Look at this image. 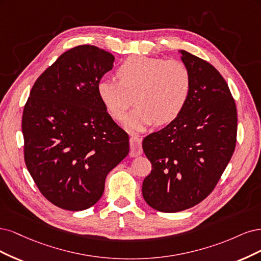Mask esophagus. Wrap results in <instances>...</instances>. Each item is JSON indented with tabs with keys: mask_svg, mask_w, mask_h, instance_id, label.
Wrapping results in <instances>:
<instances>
[{
	"mask_svg": "<svg viewBox=\"0 0 261 261\" xmlns=\"http://www.w3.org/2000/svg\"><path fill=\"white\" fill-rule=\"evenodd\" d=\"M130 156L131 157H137L142 154V138L140 136H136L133 134L130 138Z\"/></svg>",
	"mask_w": 261,
	"mask_h": 261,
	"instance_id": "esophagus-1",
	"label": "esophagus"
}]
</instances>
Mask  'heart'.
Returning <instances> with one entry per match:
<instances>
[{"label":"heart","instance_id":"1","mask_svg":"<svg viewBox=\"0 0 261 261\" xmlns=\"http://www.w3.org/2000/svg\"><path fill=\"white\" fill-rule=\"evenodd\" d=\"M119 80L102 79L97 93L108 113L125 117L128 130H143L154 121L164 124L175 119L186 105L191 90V73L187 65L176 60L137 55L127 58L117 70Z\"/></svg>","mask_w":261,"mask_h":261}]
</instances>
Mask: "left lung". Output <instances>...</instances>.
<instances>
[{"mask_svg":"<svg viewBox=\"0 0 261 261\" xmlns=\"http://www.w3.org/2000/svg\"><path fill=\"white\" fill-rule=\"evenodd\" d=\"M179 52L191 73L187 103L175 119L142 143L152 164L142 194L163 213L182 212L205 199L237 145V106L225 80L208 62Z\"/></svg>","mask_w":261,"mask_h":261,"instance_id":"obj_1","label":"left lung"}]
</instances>
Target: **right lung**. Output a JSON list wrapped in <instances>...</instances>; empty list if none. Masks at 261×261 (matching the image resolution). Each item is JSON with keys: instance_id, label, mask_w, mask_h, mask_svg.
<instances>
[{"instance_id": "right-lung-1", "label": "right lung", "mask_w": 261, "mask_h": 261, "mask_svg": "<svg viewBox=\"0 0 261 261\" xmlns=\"http://www.w3.org/2000/svg\"><path fill=\"white\" fill-rule=\"evenodd\" d=\"M114 61L94 45L68 49L37 79L24 105V163L42 195L60 208L97 203L108 172L129 154L128 133L97 93Z\"/></svg>"}]
</instances>
